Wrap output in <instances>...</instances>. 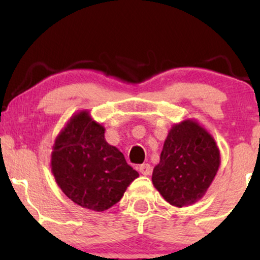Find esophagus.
Returning a JSON list of instances; mask_svg holds the SVG:
<instances>
[{
  "label": "esophagus",
  "instance_id": "1",
  "mask_svg": "<svg viewBox=\"0 0 260 260\" xmlns=\"http://www.w3.org/2000/svg\"><path fill=\"white\" fill-rule=\"evenodd\" d=\"M139 172L144 176L150 175L151 174V166L149 165V164H143V165L139 166Z\"/></svg>",
  "mask_w": 260,
  "mask_h": 260
}]
</instances>
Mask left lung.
I'll list each match as a JSON object with an SVG mask.
<instances>
[{
	"label": "left lung",
	"instance_id": "obj_1",
	"mask_svg": "<svg viewBox=\"0 0 260 260\" xmlns=\"http://www.w3.org/2000/svg\"><path fill=\"white\" fill-rule=\"evenodd\" d=\"M219 166L220 151L211 134L186 120L170 129L151 180L166 202L188 207L207 193Z\"/></svg>",
	"mask_w": 260,
	"mask_h": 260
}]
</instances>
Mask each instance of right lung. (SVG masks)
<instances>
[{
	"label": "right lung",
	"mask_w": 260,
	"mask_h": 260,
	"mask_svg": "<svg viewBox=\"0 0 260 260\" xmlns=\"http://www.w3.org/2000/svg\"><path fill=\"white\" fill-rule=\"evenodd\" d=\"M51 171L58 187L82 208L104 211L120 202L139 174L105 140L88 111L71 117L55 140Z\"/></svg>",
	"instance_id": "1"
}]
</instances>
